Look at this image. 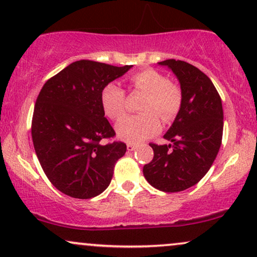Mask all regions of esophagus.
<instances>
[{
	"label": "esophagus",
	"mask_w": 257,
	"mask_h": 257,
	"mask_svg": "<svg viewBox=\"0 0 257 257\" xmlns=\"http://www.w3.org/2000/svg\"><path fill=\"white\" fill-rule=\"evenodd\" d=\"M138 149V145H135V144H127V150L128 151H135Z\"/></svg>",
	"instance_id": "esophagus-1"
}]
</instances>
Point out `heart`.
Returning a JSON list of instances; mask_svg holds the SVG:
<instances>
[{
    "label": "heart",
    "instance_id": "obj_1",
    "mask_svg": "<svg viewBox=\"0 0 257 257\" xmlns=\"http://www.w3.org/2000/svg\"><path fill=\"white\" fill-rule=\"evenodd\" d=\"M131 83L135 89L148 94L139 115H128L126 113V94L118 84L108 83L101 91V104L108 118L118 120L116 134L122 141L130 144H139L156 135L161 128L160 118L169 121L181 107L182 94L177 85L170 83L167 76L154 69H144L131 76Z\"/></svg>",
    "mask_w": 257,
    "mask_h": 257
}]
</instances>
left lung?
Returning <instances> with one entry per match:
<instances>
[{
    "mask_svg": "<svg viewBox=\"0 0 257 257\" xmlns=\"http://www.w3.org/2000/svg\"><path fill=\"white\" fill-rule=\"evenodd\" d=\"M158 64L168 66L177 77L182 101L164 135L172 144H150L154 158L143 174L155 188L175 193L196 185L216 160L223 137V106L212 81L194 65L175 59Z\"/></svg>",
    "mask_w": 257,
    "mask_h": 257,
    "instance_id": "left-lung-1",
    "label": "left lung"
}]
</instances>
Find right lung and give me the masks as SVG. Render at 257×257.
Listing matches in <instances>:
<instances>
[{
  "label": "right lung",
  "instance_id": "add662e5",
  "mask_svg": "<svg viewBox=\"0 0 257 257\" xmlns=\"http://www.w3.org/2000/svg\"><path fill=\"white\" fill-rule=\"evenodd\" d=\"M132 65L114 66L88 59L71 63L41 88L32 119V139L40 166L58 191L90 199L109 186L126 144L104 118L101 91Z\"/></svg>",
  "mask_w": 257,
  "mask_h": 257
}]
</instances>
